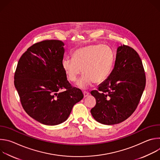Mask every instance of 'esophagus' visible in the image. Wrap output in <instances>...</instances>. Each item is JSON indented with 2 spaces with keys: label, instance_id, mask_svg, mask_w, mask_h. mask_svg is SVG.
I'll return each mask as SVG.
<instances>
[{
  "label": "esophagus",
  "instance_id": "34e87169",
  "mask_svg": "<svg viewBox=\"0 0 160 160\" xmlns=\"http://www.w3.org/2000/svg\"><path fill=\"white\" fill-rule=\"evenodd\" d=\"M83 97L84 98H86V97H87L89 95V93L87 92H83Z\"/></svg>",
  "mask_w": 160,
  "mask_h": 160
}]
</instances>
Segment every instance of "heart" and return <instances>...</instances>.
<instances>
[{
  "instance_id": "b5f03b06",
  "label": "heart",
  "mask_w": 160,
  "mask_h": 160,
  "mask_svg": "<svg viewBox=\"0 0 160 160\" xmlns=\"http://www.w3.org/2000/svg\"><path fill=\"white\" fill-rule=\"evenodd\" d=\"M114 61L115 56L109 48L89 45L77 49L73 54V59H63L62 68L67 78L72 82H76L83 72L84 74L77 86L87 89L94 82L101 83L109 77Z\"/></svg>"
}]
</instances>
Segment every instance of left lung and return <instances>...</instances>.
Listing matches in <instances>:
<instances>
[{"label": "left lung", "instance_id": "obj_1", "mask_svg": "<svg viewBox=\"0 0 160 160\" xmlns=\"http://www.w3.org/2000/svg\"><path fill=\"white\" fill-rule=\"evenodd\" d=\"M145 86L146 75L139 54L128 45H121L109 77L99 85L98 90L91 91L96 99L91 114L104 125L123 122L138 107Z\"/></svg>", "mask_w": 160, "mask_h": 160}]
</instances>
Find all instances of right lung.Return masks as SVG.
Listing matches in <instances>:
<instances>
[{
	"label": "right lung",
	"mask_w": 160,
	"mask_h": 160,
	"mask_svg": "<svg viewBox=\"0 0 160 160\" xmlns=\"http://www.w3.org/2000/svg\"><path fill=\"white\" fill-rule=\"evenodd\" d=\"M64 45L58 40L33 44L20 58L14 73V86L22 108L43 125L66 121L73 106L83 98L82 91L67 80L62 68Z\"/></svg>",
	"instance_id": "obj_1"
}]
</instances>
